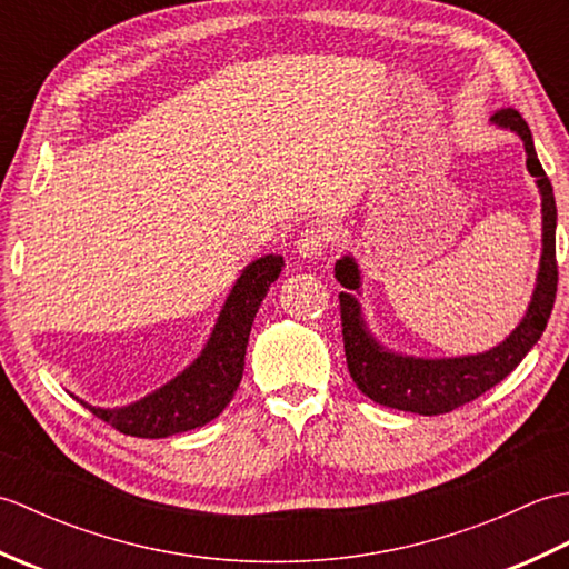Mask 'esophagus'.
Listing matches in <instances>:
<instances>
[{
    "label": "esophagus",
    "mask_w": 569,
    "mask_h": 569,
    "mask_svg": "<svg viewBox=\"0 0 569 569\" xmlns=\"http://www.w3.org/2000/svg\"><path fill=\"white\" fill-rule=\"evenodd\" d=\"M330 239H332V234H330L328 227L320 224V222L310 224V227L303 229V232H300V237L296 241V249L303 259H320L322 253L328 251Z\"/></svg>",
    "instance_id": "obj_1"
}]
</instances>
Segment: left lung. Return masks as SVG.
<instances>
[{"instance_id":"8db88e82","label":"left lung","mask_w":569,"mask_h":569,"mask_svg":"<svg viewBox=\"0 0 569 569\" xmlns=\"http://www.w3.org/2000/svg\"><path fill=\"white\" fill-rule=\"evenodd\" d=\"M491 124H497L499 129H511L513 134L521 137L528 156V173L536 178V186L540 190L542 253L533 298H530L526 316L518 322V328L501 345L487 349V352L440 359L408 357L386 349L369 332L359 300L352 293H359L361 288L359 266L352 257H342L335 263V278L347 288V291L340 293L347 369L352 373L357 389L379 406L408 410V413L418 416L450 413V410L475 401V398L489 391L491 386L509 377L540 340L548 325L555 291H558V261H555L558 208H555L552 186L538 161L533 137H530L526 119L509 107V110H499L493 114Z\"/></svg>"}]
</instances>
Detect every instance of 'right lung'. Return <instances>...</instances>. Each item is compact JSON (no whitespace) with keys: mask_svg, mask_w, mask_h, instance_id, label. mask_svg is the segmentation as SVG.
I'll return each instance as SVG.
<instances>
[{"mask_svg":"<svg viewBox=\"0 0 569 569\" xmlns=\"http://www.w3.org/2000/svg\"><path fill=\"white\" fill-rule=\"evenodd\" d=\"M281 269L283 257L276 253L251 261L229 291L200 357L161 389L122 408L80 403L119 432L151 440L214 420L232 401L241 381L253 318Z\"/></svg>","mask_w":569,"mask_h":569,"instance_id":"obj_1","label":"right lung"}]
</instances>
